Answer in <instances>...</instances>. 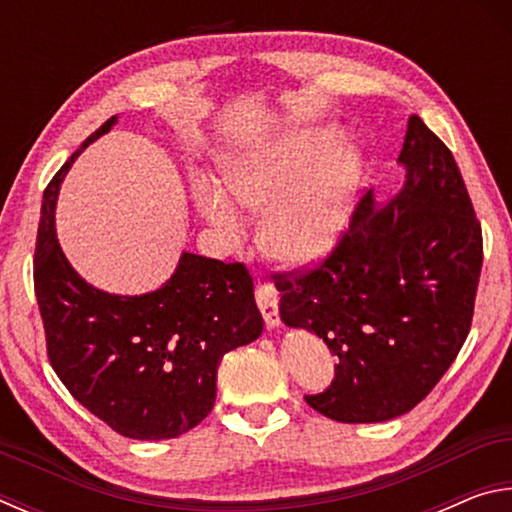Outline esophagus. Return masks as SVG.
<instances>
[{"label":"esophagus","instance_id":"34e87169","mask_svg":"<svg viewBox=\"0 0 512 512\" xmlns=\"http://www.w3.org/2000/svg\"><path fill=\"white\" fill-rule=\"evenodd\" d=\"M255 300L257 307L262 309V316L268 327L280 325V314H277V300H280V293L268 282H257L255 287Z\"/></svg>","mask_w":512,"mask_h":512}]
</instances>
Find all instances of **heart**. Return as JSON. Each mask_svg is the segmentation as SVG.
Returning <instances> with one entry per match:
<instances>
[{"mask_svg":"<svg viewBox=\"0 0 512 512\" xmlns=\"http://www.w3.org/2000/svg\"><path fill=\"white\" fill-rule=\"evenodd\" d=\"M332 135L309 131L225 164L230 198L210 180L194 185L198 212L225 239L239 241L244 219L237 207L264 214L262 241L268 255L289 266L323 259L343 235L361 176L350 144L329 146Z\"/></svg>","mask_w":512,"mask_h":512,"instance_id":"heart-1","label":"heart"}]
</instances>
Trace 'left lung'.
<instances>
[{
	"label": "left lung",
	"mask_w": 512,
	"mask_h": 512,
	"mask_svg": "<svg viewBox=\"0 0 512 512\" xmlns=\"http://www.w3.org/2000/svg\"><path fill=\"white\" fill-rule=\"evenodd\" d=\"M386 207L363 192L336 246L314 266L273 275L280 316L339 357L329 388L305 395L339 422H384L427 397L470 334L483 235L452 151L418 115Z\"/></svg>",
	"instance_id": "left-lung-1"
}]
</instances>
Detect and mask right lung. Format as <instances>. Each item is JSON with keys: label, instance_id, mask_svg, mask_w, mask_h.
<instances>
[{"label": "right lung", "instance_id": "1", "mask_svg": "<svg viewBox=\"0 0 512 512\" xmlns=\"http://www.w3.org/2000/svg\"><path fill=\"white\" fill-rule=\"evenodd\" d=\"M42 196L33 284L47 357L65 388L119 436L164 440L194 429L216 400L225 352L255 341L264 320L246 264L183 253L171 280L144 296H110L79 277L58 246L54 207L76 155Z\"/></svg>", "mask_w": 512, "mask_h": 512}]
</instances>
